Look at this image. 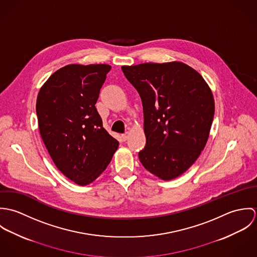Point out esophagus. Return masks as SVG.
<instances>
[{"instance_id": "esophagus-1", "label": "esophagus", "mask_w": 257, "mask_h": 257, "mask_svg": "<svg viewBox=\"0 0 257 257\" xmlns=\"http://www.w3.org/2000/svg\"><path fill=\"white\" fill-rule=\"evenodd\" d=\"M121 141L122 142H125L126 140H127V138H128V134L127 133H125V134H123V135H121Z\"/></svg>"}]
</instances>
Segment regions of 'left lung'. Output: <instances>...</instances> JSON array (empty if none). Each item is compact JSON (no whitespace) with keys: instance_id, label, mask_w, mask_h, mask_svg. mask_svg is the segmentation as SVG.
Segmentation results:
<instances>
[{"instance_id":"left-lung-1","label":"left lung","mask_w":257,"mask_h":257,"mask_svg":"<svg viewBox=\"0 0 257 257\" xmlns=\"http://www.w3.org/2000/svg\"><path fill=\"white\" fill-rule=\"evenodd\" d=\"M121 70L144 107V167L162 180L188 170L209 139L215 102L204 78L182 62L143 63Z\"/></svg>"}]
</instances>
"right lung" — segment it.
I'll return each mask as SVG.
<instances>
[{
	"instance_id": "right-lung-1",
	"label": "right lung",
	"mask_w": 257,
	"mask_h": 257,
	"mask_svg": "<svg viewBox=\"0 0 257 257\" xmlns=\"http://www.w3.org/2000/svg\"><path fill=\"white\" fill-rule=\"evenodd\" d=\"M110 70L108 64L66 65L37 96L38 128L47 151L59 171L81 186L104 172L118 147L95 107Z\"/></svg>"
}]
</instances>
